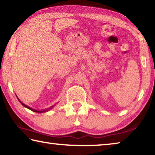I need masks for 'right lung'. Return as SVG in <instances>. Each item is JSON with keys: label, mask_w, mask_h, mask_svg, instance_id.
Here are the masks:
<instances>
[{"label": "right lung", "mask_w": 155, "mask_h": 155, "mask_svg": "<svg viewBox=\"0 0 155 155\" xmlns=\"http://www.w3.org/2000/svg\"><path fill=\"white\" fill-rule=\"evenodd\" d=\"M17 98L18 99V98L17 97ZM18 101H19L20 102V103L22 104L23 106H24L25 107H26V108H27V109H30V110H31V111H34V112H36V113H39V114H41V113H44V112H47V111H48L50 109H51L52 107H53V106L52 107H50L49 109H44V110H41V111H38V110H35V109H32V108H31V107H28V106H27L26 105V104H25L24 103H22V102H21L19 99H18Z\"/></svg>", "instance_id": "add662e5"}]
</instances>
